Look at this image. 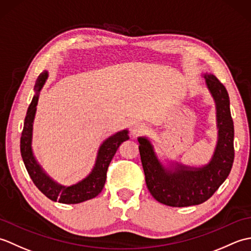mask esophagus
I'll use <instances>...</instances> for the list:
<instances>
[{
    "instance_id": "34e87169",
    "label": "esophagus",
    "mask_w": 251,
    "mask_h": 251,
    "mask_svg": "<svg viewBox=\"0 0 251 251\" xmlns=\"http://www.w3.org/2000/svg\"><path fill=\"white\" fill-rule=\"evenodd\" d=\"M145 130H146V126H145V124H142V123L137 122L131 126V132L134 136H139Z\"/></svg>"
}]
</instances>
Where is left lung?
Here are the masks:
<instances>
[{"mask_svg": "<svg viewBox=\"0 0 251 251\" xmlns=\"http://www.w3.org/2000/svg\"><path fill=\"white\" fill-rule=\"evenodd\" d=\"M207 86L217 104L219 139L211 162L202 168L189 169L179 165L176 172L165 169L154 154L151 143L139 138V152L146 183L157 201L172 207L200 205L214 195L230 174L234 161V124L230 98L219 79L205 74Z\"/></svg>", "mask_w": 251, "mask_h": 251, "instance_id": "obj_1", "label": "left lung"}]
</instances>
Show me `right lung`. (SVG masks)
I'll use <instances>...</instances> for the list:
<instances>
[{"label":"right lung","instance_id":"right-lung-1","mask_svg":"<svg viewBox=\"0 0 251 251\" xmlns=\"http://www.w3.org/2000/svg\"><path fill=\"white\" fill-rule=\"evenodd\" d=\"M46 78L47 72H42L35 83L34 89L36 90V94L31 101L28 111H26L24 129L21 132L20 153L26 172H28L36 188L42 193L54 201H58L62 204H77V202L94 199L102 191L106 179V170H108L112 158H113L121 143L129 139L128 135H127L128 131L123 130L117 132L102 143V146L99 149L97 161H96L93 172L81 182L71 186H63L54 182L41 169L31 150L32 126H33L36 104L37 100H39V92L43 87Z\"/></svg>","mask_w":251,"mask_h":251}]
</instances>
